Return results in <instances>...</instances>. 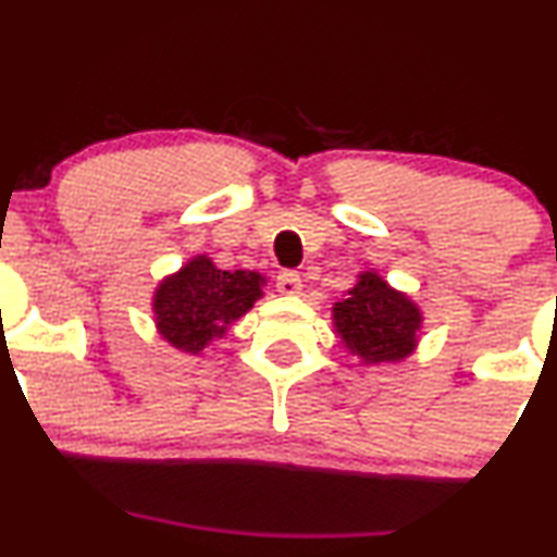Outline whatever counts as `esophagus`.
Instances as JSON below:
<instances>
[{
  "mask_svg": "<svg viewBox=\"0 0 557 557\" xmlns=\"http://www.w3.org/2000/svg\"><path fill=\"white\" fill-rule=\"evenodd\" d=\"M277 290L283 293V296H298L300 290H304V283H300V274L293 272V270H285L277 274Z\"/></svg>",
  "mask_w": 557,
  "mask_h": 557,
  "instance_id": "obj_1",
  "label": "esophagus"
}]
</instances>
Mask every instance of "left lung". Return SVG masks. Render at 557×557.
<instances>
[{
	"instance_id": "8db88e82",
	"label": "left lung",
	"mask_w": 557,
	"mask_h": 557,
	"mask_svg": "<svg viewBox=\"0 0 557 557\" xmlns=\"http://www.w3.org/2000/svg\"><path fill=\"white\" fill-rule=\"evenodd\" d=\"M332 324L347 352L366 366L399 363L418 347L423 311L371 270L360 272L347 296L332 306Z\"/></svg>"
}]
</instances>
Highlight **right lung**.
Here are the masks:
<instances>
[{"mask_svg":"<svg viewBox=\"0 0 557 557\" xmlns=\"http://www.w3.org/2000/svg\"><path fill=\"white\" fill-rule=\"evenodd\" d=\"M264 283L259 272L218 270L207 253H197L158 283L152 296L156 330L176 350L199 355L251 311L264 296Z\"/></svg>","mask_w":557,"mask_h":557,"instance_id":"1","label":"right lung"}]
</instances>
